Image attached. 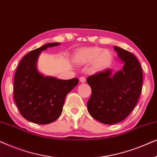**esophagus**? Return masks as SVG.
<instances>
[{
  "mask_svg": "<svg viewBox=\"0 0 157 157\" xmlns=\"http://www.w3.org/2000/svg\"><path fill=\"white\" fill-rule=\"evenodd\" d=\"M86 78L85 76H81V77H80V78H79V81H80L81 83L86 82Z\"/></svg>",
  "mask_w": 157,
  "mask_h": 157,
  "instance_id": "esophagus-1",
  "label": "esophagus"
}]
</instances>
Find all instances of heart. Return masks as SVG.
Instances as JSON below:
<instances>
[{"mask_svg": "<svg viewBox=\"0 0 157 157\" xmlns=\"http://www.w3.org/2000/svg\"><path fill=\"white\" fill-rule=\"evenodd\" d=\"M72 59L74 63L79 65L91 63V68L94 70L101 71L111 65L113 55L109 49L92 46L78 49L74 53Z\"/></svg>", "mask_w": 157, "mask_h": 157, "instance_id": "obj_1", "label": "heart"}]
</instances>
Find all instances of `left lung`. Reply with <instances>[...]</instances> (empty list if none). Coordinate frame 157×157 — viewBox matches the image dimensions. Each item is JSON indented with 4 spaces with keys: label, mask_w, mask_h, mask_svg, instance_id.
Segmentation results:
<instances>
[{
    "label": "left lung",
    "mask_w": 157,
    "mask_h": 157,
    "mask_svg": "<svg viewBox=\"0 0 157 157\" xmlns=\"http://www.w3.org/2000/svg\"><path fill=\"white\" fill-rule=\"evenodd\" d=\"M113 48L124 63L122 69L113 74L112 70L106 68L86 79L91 88L88 111L105 124L125 119L136 106L142 89L143 73L138 60L129 51L117 46Z\"/></svg>",
    "instance_id": "left-lung-1"
}]
</instances>
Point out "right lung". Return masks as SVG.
<instances>
[{"mask_svg": "<svg viewBox=\"0 0 157 157\" xmlns=\"http://www.w3.org/2000/svg\"><path fill=\"white\" fill-rule=\"evenodd\" d=\"M59 44L49 43L30 51L21 59L15 74L14 101L21 114L33 123L56 121L61 114L66 95L78 83V78L61 80L38 71L37 61L41 51Z\"/></svg>", "mask_w": 157, "mask_h": 157, "instance_id": "1", "label": "right lung"}]
</instances>
